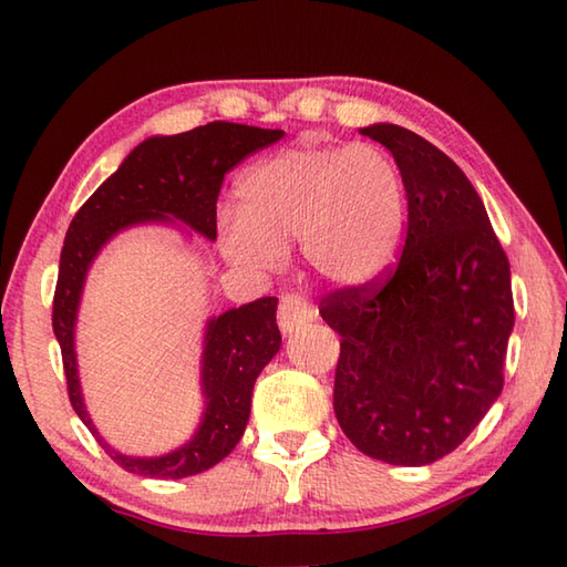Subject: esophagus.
I'll return each instance as SVG.
<instances>
[{
	"mask_svg": "<svg viewBox=\"0 0 567 567\" xmlns=\"http://www.w3.org/2000/svg\"><path fill=\"white\" fill-rule=\"evenodd\" d=\"M317 319V307L305 299L302 295H282L280 307H277V323L285 333H292L305 323Z\"/></svg>",
	"mask_w": 567,
	"mask_h": 567,
	"instance_id": "1",
	"label": "esophagus"
}]
</instances>
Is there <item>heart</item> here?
Segmentation results:
<instances>
[{"label":"heart","mask_w":567,"mask_h":567,"mask_svg":"<svg viewBox=\"0 0 567 567\" xmlns=\"http://www.w3.org/2000/svg\"><path fill=\"white\" fill-rule=\"evenodd\" d=\"M238 214L224 216V256L248 270H272L299 238L307 265L339 287L375 282L400 256L406 192L375 146L287 148L238 179Z\"/></svg>","instance_id":"b5f03b06"}]
</instances>
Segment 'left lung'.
<instances>
[{"label": "left lung", "mask_w": 567, "mask_h": 567, "mask_svg": "<svg viewBox=\"0 0 567 567\" xmlns=\"http://www.w3.org/2000/svg\"><path fill=\"white\" fill-rule=\"evenodd\" d=\"M360 134L392 153L409 219L396 268L319 305L341 336L333 412L365 455L429 465L455 451L502 392L514 327L509 260L449 155L394 124Z\"/></svg>", "instance_id": "obj_1"}]
</instances>
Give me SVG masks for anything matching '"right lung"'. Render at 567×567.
<instances>
[{
	"mask_svg": "<svg viewBox=\"0 0 567 567\" xmlns=\"http://www.w3.org/2000/svg\"><path fill=\"white\" fill-rule=\"evenodd\" d=\"M282 136L285 131L280 128L212 122L177 136L146 138L70 221L53 297V331L63 353L68 396L82 424L97 436L112 461L128 473L158 480L189 477L224 461L236 449L250 416L252 384L282 343L275 321L277 297H260L250 305L228 309L207 323L202 353V390L207 409L197 433L183 449L167 455L134 457L114 451L100 436L82 402L75 319L90 265L106 240L136 224L177 219L214 240L216 199L224 175L246 155L272 146Z\"/></svg>",
	"mask_w": 567,
	"mask_h": 567,
	"instance_id": "obj_1",
	"label": "right lung"
}]
</instances>
